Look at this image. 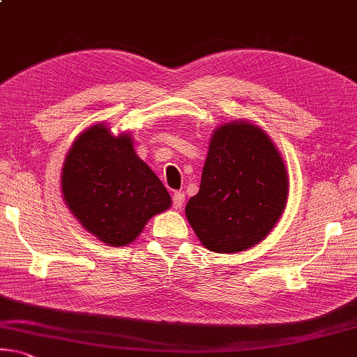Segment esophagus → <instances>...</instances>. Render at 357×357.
Segmentation results:
<instances>
[{"label": "esophagus", "instance_id": "obj_1", "mask_svg": "<svg viewBox=\"0 0 357 357\" xmlns=\"http://www.w3.org/2000/svg\"><path fill=\"white\" fill-rule=\"evenodd\" d=\"M184 200H185V195L184 192H174L173 194V208L174 209H181L184 205Z\"/></svg>", "mask_w": 357, "mask_h": 357}]
</instances>
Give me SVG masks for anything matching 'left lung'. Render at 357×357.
<instances>
[{
	"instance_id": "8db88e82",
	"label": "left lung",
	"mask_w": 357,
	"mask_h": 357,
	"mask_svg": "<svg viewBox=\"0 0 357 357\" xmlns=\"http://www.w3.org/2000/svg\"><path fill=\"white\" fill-rule=\"evenodd\" d=\"M289 195L281 152L256 123L231 121L211 135L199 194L185 218L208 251L235 254L275 229Z\"/></svg>"
}]
</instances>
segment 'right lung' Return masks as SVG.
I'll list each match as a JSON object with an SVG mask.
<instances>
[{"label": "right lung", "instance_id": "1", "mask_svg": "<svg viewBox=\"0 0 357 357\" xmlns=\"http://www.w3.org/2000/svg\"><path fill=\"white\" fill-rule=\"evenodd\" d=\"M61 197L77 222L107 246H127L172 206L165 185L138 157L128 132L105 122L79 133L61 167Z\"/></svg>", "mask_w": 357, "mask_h": 357}]
</instances>
